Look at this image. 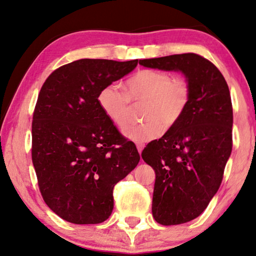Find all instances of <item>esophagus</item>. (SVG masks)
<instances>
[{
  "mask_svg": "<svg viewBox=\"0 0 256 256\" xmlns=\"http://www.w3.org/2000/svg\"><path fill=\"white\" fill-rule=\"evenodd\" d=\"M144 147V144H136V148H138L139 154H141V152H142Z\"/></svg>",
  "mask_w": 256,
  "mask_h": 256,
  "instance_id": "34e87169",
  "label": "esophagus"
}]
</instances>
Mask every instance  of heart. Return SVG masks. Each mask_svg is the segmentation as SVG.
<instances>
[{
    "instance_id": "obj_1",
    "label": "heart",
    "mask_w": 256,
    "mask_h": 256,
    "mask_svg": "<svg viewBox=\"0 0 256 256\" xmlns=\"http://www.w3.org/2000/svg\"><path fill=\"white\" fill-rule=\"evenodd\" d=\"M192 86L184 76H174L163 70L142 68L128 79L125 90L109 84L98 92L102 112L117 128H123L131 115V102L144 104L142 124L131 125L124 134L134 142L144 144L158 138L162 130L172 128L188 110Z\"/></svg>"
}]
</instances>
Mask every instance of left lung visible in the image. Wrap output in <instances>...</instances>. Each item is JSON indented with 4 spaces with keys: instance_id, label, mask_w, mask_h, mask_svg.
Segmentation results:
<instances>
[{
    "instance_id": "left-lung-1",
    "label": "left lung",
    "mask_w": 256,
    "mask_h": 256,
    "mask_svg": "<svg viewBox=\"0 0 256 256\" xmlns=\"http://www.w3.org/2000/svg\"><path fill=\"white\" fill-rule=\"evenodd\" d=\"M146 68L182 71L192 98L182 120L141 152L155 171L152 212L162 226L190 222L218 190L232 150L234 112L223 74L194 52L140 60Z\"/></svg>"
}]
</instances>
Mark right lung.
I'll use <instances>...</instances> for the list:
<instances>
[{
	"instance_id": "add662e5",
	"label": "right lung",
	"mask_w": 256,
	"mask_h": 256,
	"mask_svg": "<svg viewBox=\"0 0 256 256\" xmlns=\"http://www.w3.org/2000/svg\"><path fill=\"white\" fill-rule=\"evenodd\" d=\"M136 64L78 60L56 68L41 87L32 120V162L44 202L68 222H104L114 208V188L140 161L136 144L98 102L102 87Z\"/></svg>"
}]
</instances>
